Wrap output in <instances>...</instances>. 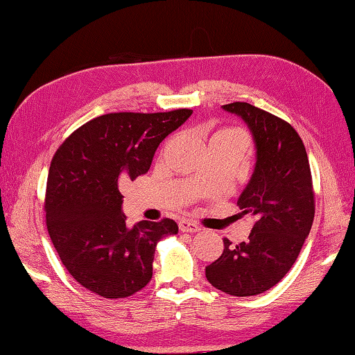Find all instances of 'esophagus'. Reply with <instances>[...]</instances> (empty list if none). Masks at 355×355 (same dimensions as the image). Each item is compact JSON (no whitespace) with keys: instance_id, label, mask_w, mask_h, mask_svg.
<instances>
[{"instance_id":"obj_1","label":"esophagus","mask_w":355,"mask_h":355,"mask_svg":"<svg viewBox=\"0 0 355 355\" xmlns=\"http://www.w3.org/2000/svg\"><path fill=\"white\" fill-rule=\"evenodd\" d=\"M179 230L184 233H196L200 230V227L195 223H191V220L182 219V220H179Z\"/></svg>"}]
</instances>
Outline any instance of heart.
I'll list each match as a JSON object with an SVG mask.
<instances>
[{"label":"heart","mask_w":355,"mask_h":355,"mask_svg":"<svg viewBox=\"0 0 355 355\" xmlns=\"http://www.w3.org/2000/svg\"><path fill=\"white\" fill-rule=\"evenodd\" d=\"M220 132H230V131H220ZM220 132H216V135H220Z\"/></svg>","instance_id":"heart-1"}]
</instances>
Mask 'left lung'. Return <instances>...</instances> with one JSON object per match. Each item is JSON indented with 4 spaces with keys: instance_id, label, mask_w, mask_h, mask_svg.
<instances>
[{
    "instance_id": "8db88e82",
    "label": "left lung",
    "mask_w": 355,
    "mask_h": 355,
    "mask_svg": "<svg viewBox=\"0 0 355 355\" xmlns=\"http://www.w3.org/2000/svg\"><path fill=\"white\" fill-rule=\"evenodd\" d=\"M255 144V168L238 198L241 216L253 220L249 239L232 245L205 267L209 283L233 297H252L283 279L300 255L313 223V190L307 153L292 126L245 102L224 105Z\"/></svg>"
}]
</instances>
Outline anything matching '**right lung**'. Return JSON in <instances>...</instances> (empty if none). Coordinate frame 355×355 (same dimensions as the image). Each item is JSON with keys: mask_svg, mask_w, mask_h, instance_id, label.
<instances>
[{"mask_svg": "<svg viewBox=\"0 0 355 355\" xmlns=\"http://www.w3.org/2000/svg\"><path fill=\"white\" fill-rule=\"evenodd\" d=\"M191 114H105L57 150L46 187V223L62 263L88 291L123 298L150 283L157 241L176 235L178 224L162 219L128 227L119 185L145 175L159 144Z\"/></svg>", "mask_w": 355, "mask_h": 355, "instance_id": "right-lung-1", "label": "right lung"}]
</instances>
